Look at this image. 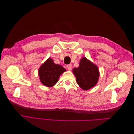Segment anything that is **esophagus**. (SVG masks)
<instances>
[{
    "mask_svg": "<svg viewBox=\"0 0 134 134\" xmlns=\"http://www.w3.org/2000/svg\"><path fill=\"white\" fill-rule=\"evenodd\" d=\"M66 68H67V69H68L69 70H71L72 68V65H71V64L68 65L66 66Z\"/></svg>",
    "mask_w": 134,
    "mask_h": 134,
    "instance_id": "obj_1",
    "label": "esophagus"
}]
</instances>
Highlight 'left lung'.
Returning a JSON list of instances; mask_svg holds the SVG:
<instances>
[{
	"label": "left lung",
	"mask_w": 134,
	"mask_h": 134,
	"mask_svg": "<svg viewBox=\"0 0 134 134\" xmlns=\"http://www.w3.org/2000/svg\"><path fill=\"white\" fill-rule=\"evenodd\" d=\"M72 71L77 83L83 90H90L98 82L99 76L98 68L86 58L80 60L79 67L74 68Z\"/></svg>",
	"instance_id": "1"
}]
</instances>
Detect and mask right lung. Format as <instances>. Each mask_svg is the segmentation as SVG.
<instances>
[{"instance_id":"1","label":"right lung","mask_w":134,"mask_h":134,"mask_svg":"<svg viewBox=\"0 0 134 134\" xmlns=\"http://www.w3.org/2000/svg\"><path fill=\"white\" fill-rule=\"evenodd\" d=\"M66 71V69L60 65L55 64L53 60L48 58L38 70L41 82L47 87L54 86L58 82L60 75Z\"/></svg>"}]
</instances>
